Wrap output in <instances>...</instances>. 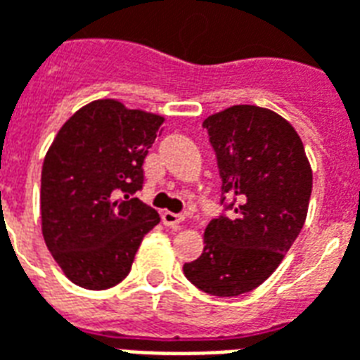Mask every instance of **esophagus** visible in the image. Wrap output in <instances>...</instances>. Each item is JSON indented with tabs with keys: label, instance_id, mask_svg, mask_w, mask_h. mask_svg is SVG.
Wrapping results in <instances>:
<instances>
[{
	"label": "esophagus",
	"instance_id": "obj_1",
	"mask_svg": "<svg viewBox=\"0 0 360 360\" xmlns=\"http://www.w3.org/2000/svg\"><path fill=\"white\" fill-rule=\"evenodd\" d=\"M183 215L181 214H173V212H164L162 214V221H164V225H167V227H177L179 223H183Z\"/></svg>",
	"mask_w": 360,
	"mask_h": 360
}]
</instances>
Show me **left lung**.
<instances>
[{
  "instance_id": "obj_1",
  "label": "left lung",
  "mask_w": 360,
  "mask_h": 360,
  "mask_svg": "<svg viewBox=\"0 0 360 360\" xmlns=\"http://www.w3.org/2000/svg\"><path fill=\"white\" fill-rule=\"evenodd\" d=\"M227 214L207 223L204 252L183 265L210 295L234 297L273 275L307 217L313 173L300 135L273 110L231 106L204 120Z\"/></svg>"
}]
</instances>
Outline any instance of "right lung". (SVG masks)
I'll use <instances>...</instances> for the list:
<instances>
[{
  "label": "right lung",
  "mask_w": 360,
  "mask_h": 360,
  "mask_svg": "<svg viewBox=\"0 0 360 360\" xmlns=\"http://www.w3.org/2000/svg\"><path fill=\"white\" fill-rule=\"evenodd\" d=\"M158 114L93 101L60 127L41 167V231L74 284L106 290L129 275L139 244L160 223L156 210L133 198L143 162L162 133Z\"/></svg>",
  "instance_id": "right-lung-1"
}]
</instances>
